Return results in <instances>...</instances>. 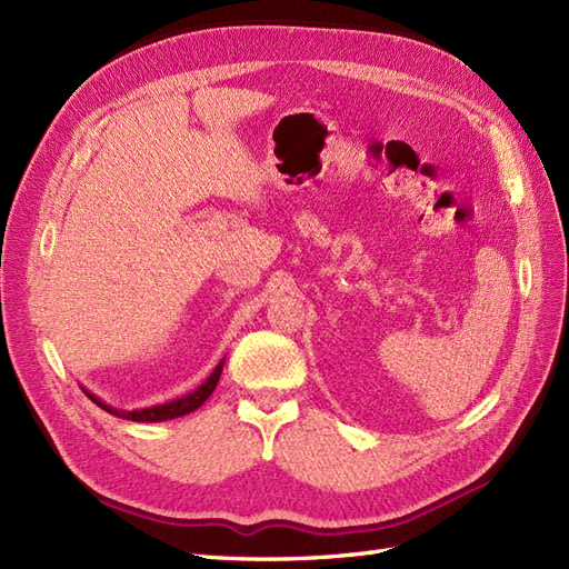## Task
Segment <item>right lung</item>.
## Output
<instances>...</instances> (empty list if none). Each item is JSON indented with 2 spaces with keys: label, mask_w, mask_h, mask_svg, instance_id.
<instances>
[{
  "label": "right lung",
  "mask_w": 569,
  "mask_h": 569,
  "mask_svg": "<svg viewBox=\"0 0 569 569\" xmlns=\"http://www.w3.org/2000/svg\"><path fill=\"white\" fill-rule=\"evenodd\" d=\"M220 372H222V363L211 372L209 380H206L199 389H194L192 393L182 396V399H176V401L163 403V406L144 408V410H132V412H128V410H116V408H111V406H107V403H101V401L97 399V396H92L90 391H84V393H88L90 399H92L99 408H104L107 412H111V416L126 418V420H134V422H163V420H173V418H180V416H187V412L197 410V408L213 393V389H216V385H218V380H220Z\"/></svg>",
  "instance_id": "obj_1"
}]
</instances>
